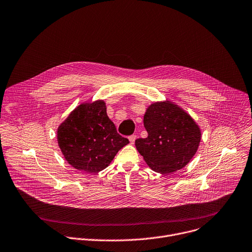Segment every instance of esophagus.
<instances>
[{
  "mask_svg": "<svg viewBox=\"0 0 252 252\" xmlns=\"http://www.w3.org/2000/svg\"><path fill=\"white\" fill-rule=\"evenodd\" d=\"M135 139H136V135H135V134H132V135L128 136V140H129V142H130V144H131V145H133V144H134Z\"/></svg>",
  "mask_w": 252,
  "mask_h": 252,
  "instance_id": "1",
  "label": "esophagus"
}]
</instances>
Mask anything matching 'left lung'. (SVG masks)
I'll use <instances>...</instances> for the list:
<instances>
[{
    "label": "left lung",
    "mask_w": 252,
    "mask_h": 252,
    "mask_svg": "<svg viewBox=\"0 0 252 252\" xmlns=\"http://www.w3.org/2000/svg\"><path fill=\"white\" fill-rule=\"evenodd\" d=\"M146 139L135 140V148L148 166L161 174L184 168L195 156L201 130L189 114L171 101L154 102L144 117Z\"/></svg>",
    "instance_id": "obj_1"
}]
</instances>
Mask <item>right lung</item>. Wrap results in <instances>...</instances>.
Here are the masks:
<instances>
[{"mask_svg":"<svg viewBox=\"0 0 252 252\" xmlns=\"http://www.w3.org/2000/svg\"><path fill=\"white\" fill-rule=\"evenodd\" d=\"M57 141L68 164L87 173L105 169L129 143L107 117L103 100L77 106L59 126Z\"/></svg>","mask_w":252,"mask_h":252,"instance_id":"obj_1","label":"right lung"}]
</instances>
